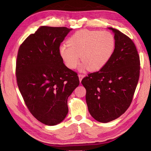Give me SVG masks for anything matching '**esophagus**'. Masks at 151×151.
<instances>
[{
  "label": "esophagus",
  "mask_w": 151,
  "mask_h": 151,
  "mask_svg": "<svg viewBox=\"0 0 151 151\" xmlns=\"http://www.w3.org/2000/svg\"><path fill=\"white\" fill-rule=\"evenodd\" d=\"M79 81H80V83H81V81H82V79H83V77H85V75H83V74H79Z\"/></svg>",
  "instance_id": "1"
}]
</instances>
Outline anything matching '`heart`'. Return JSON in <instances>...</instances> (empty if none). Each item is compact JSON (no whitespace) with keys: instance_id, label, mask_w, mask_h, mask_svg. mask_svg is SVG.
<instances>
[{"instance_id":"1","label":"heart","mask_w":151,"mask_h":151,"mask_svg":"<svg viewBox=\"0 0 151 151\" xmlns=\"http://www.w3.org/2000/svg\"><path fill=\"white\" fill-rule=\"evenodd\" d=\"M68 44H63L59 52L65 65L74 69L81 60L82 68L96 72L106 65L111 58L115 47L113 35L107 31L81 29L68 39Z\"/></svg>"}]
</instances>
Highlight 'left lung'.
<instances>
[{
    "mask_svg": "<svg viewBox=\"0 0 151 151\" xmlns=\"http://www.w3.org/2000/svg\"><path fill=\"white\" fill-rule=\"evenodd\" d=\"M115 35V47L107 64L82 80L91 115L108 123L129 108L140 74V58L134 43L119 30L108 28Z\"/></svg>",
    "mask_w": 151,
    "mask_h": 151,
    "instance_id": "1",
    "label": "left lung"
}]
</instances>
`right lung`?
<instances>
[{
    "mask_svg": "<svg viewBox=\"0 0 151 151\" xmlns=\"http://www.w3.org/2000/svg\"><path fill=\"white\" fill-rule=\"evenodd\" d=\"M72 29L40 26L18 50V88L32 115L49 126L65 119L67 99L79 85L77 73L65 65L59 52L60 43Z\"/></svg>",
    "mask_w": 151,
    "mask_h": 151,
    "instance_id": "add662e5",
    "label": "right lung"
}]
</instances>
